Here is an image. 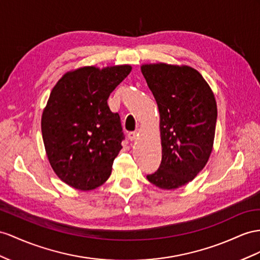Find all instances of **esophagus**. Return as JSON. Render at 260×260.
Masks as SVG:
<instances>
[{
	"label": "esophagus",
	"instance_id": "1",
	"mask_svg": "<svg viewBox=\"0 0 260 260\" xmlns=\"http://www.w3.org/2000/svg\"><path fill=\"white\" fill-rule=\"evenodd\" d=\"M137 137H138V133H137V132H129V133H128V138L131 139L132 142L136 141Z\"/></svg>",
	"mask_w": 260,
	"mask_h": 260
}]
</instances>
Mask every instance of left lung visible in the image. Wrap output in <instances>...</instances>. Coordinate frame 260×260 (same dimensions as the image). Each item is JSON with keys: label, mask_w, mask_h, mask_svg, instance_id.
<instances>
[{"label": "left lung", "mask_w": 260, "mask_h": 260, "mask_svg": "<svg viewBox=\"0 0 260 260\" xmlns=\"http://www.w3.org/2000/svg\"><path fill=\"white\" fill-rule=\"evenodd\" d=\"M143 76L159 111L161 164L148 181L162 190L183 187L198 176L213 150L216 100L201 73L190 66L144 63Z\"/></svg>", "instance_id": "left-lung-1"}]
</instances>
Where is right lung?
Here are the masks:
<instances>
[{
  "instance_id": "1",
  "label": "right lung",
  "mask_w": 260,
  "mask_h": 260,
  "mask_svg": "<svg viewBox=\"0 0 260 260\" xmlns=\"http://www.w3.org/2000/svg\"><path fill=\"white\" fill-rule=\"evenodd\" d=\"M131 71V64L84 66L52 88L42 115L43 141L52 170L70 187L90 191L109 179L123 133L108 99Z\"/></svg>"
}]
</instances>
